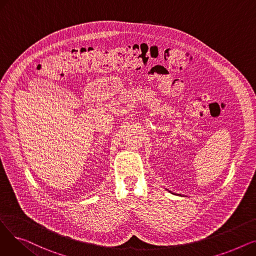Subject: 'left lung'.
<instances>
[{
    "label": "left lung",
    "instance_id": "obj_1",
    "mask_svg": "<svg viewBox=\"0 0 256 256\" xmlns=\"http://www.w3.org/2000/svg\"><path fill=\"white\" fill-rule=\"evenodd\" d=\"M169 192H170V191H169Z\"/></svg>",
    "mask_w": 256,
    "mask_h": 256
}]
</instances>
